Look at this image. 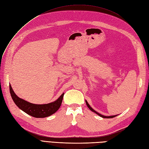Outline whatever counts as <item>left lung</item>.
<instances>
[{"label":"left lung","instance_id":"left-lung-1","mask_svg":"<svg viewBox=\"0 0 149 149\" xmlns=\"http://www.w3.org/2000/svg\"><path fill=\"white\" fill-rule=\"evenodd\" d=\"M86 104H87V107H88L89 108V109L90 110H91V111H93L94 113H96L97 114H98L99 116H100L101 117H102V118H114V117H115V116H116L117 115H113V116H104V115H102V114H100L99 113H97V111H95V110H94L90 106V105L89 104V103L88 102H87V101L86 100Z\"/></svg>","mask_w":149,"mask_h":149}]
</instances>
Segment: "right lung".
Instances as JSON below:
<instances>
[{
	"instance_id": "1",
	"label": "right lung",
	"mask_w": 149,
	"mask_h": 149,
	"mask_svg": "<svg viewBox=\"0 0 149 149\" xmlns=\"http://www.w3.org/2000/svg\"><path fill=\"white\" fill-rule=\"evenodd\" d=\"M10 93L14 103L17 107L29 115L35 118H45L55 113L59 109L63 100L64 93L57 99L55 101L48 104H36L26 101L19 97L14 93L12 87L9 85Z\"/></svg>"
}]
</instances>
